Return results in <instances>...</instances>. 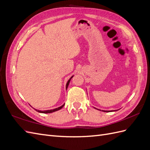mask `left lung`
<instances>
[{"label":"left lung","mask_w":150,"mask_h":150,"mask_svg":"<svg viewBox=\"0 0 150 150\" xmlns=\"http://www.w3.org/2000/svg\"><path fill=\"white\" fill-rule=\"evenodd\" d=\"M95 109H96V110H99V111H101V110H99V109H97V108H95ZM117 111V110H112V111H105V110H102V111H103V112H111V111Z\"/></svg>","instance_id":"1"}]
</instances>
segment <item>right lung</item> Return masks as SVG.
<instances>
[{"label": "right lung", "instance_id": "right-lung-1", "mask_svg": "<svg viewBox=\"0 0 150 150\" xmlns=\"http://www.w3.org/2000/svg\"><path fill=\"white\" fill-rule=\"evenodd\" d=\"M74 76H72L71 78L68 80V81H67V83H66V89H67V87H68V86H69V83H70V81H71V79L72 78V77H73ZM64 104H62V105L61 106H60V107H59V108H55V109H53V110H45V111H40V110H35V109H34V110H35V111H38L39 112H41V113H51V112H55V111H58V110H61V109L64 106Z\"/></svg>", "mask_w": 150, "mask_h": 150}]
</instances>
